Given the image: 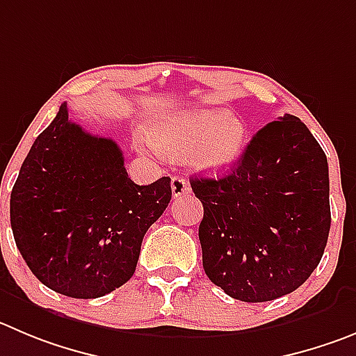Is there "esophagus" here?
Returning a JSON list of instances; mask_svg holds the SVG:
<instances>
[{
	"label": "esophagus",
	"mask_w": 356,
	"mask_h": 356,
	"mask_svg": "<svg viewBox=\"0 0 356 356\" xmlns=\"http://www.w3.org/2000/svg\"><path fill=\"white\" fill-rule=\"evenodd\" d=\"M170 188H172V195H174V198H179V197H182V195H186L191 191L188 181L182 177H179V175H174V177H172Z\"/></svg>",
	"instance_id": "1"
}]
</instances>
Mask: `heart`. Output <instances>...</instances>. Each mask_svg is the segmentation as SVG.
Returning a JSON list of instances; mask_svg holds the SVG:
<instances>
[{
    "instance_id": "obj_1",
    "label": "heart",
    "mask_w": 356,
    "mask_h": 356,
    "mask_svg": "<svg viewBox=\"0 0 356 356\" xmlns=\"http://www.w3.org/2000/svg\"><path fill=\"white\" fill-rule=\"evenodd\" d=\"M244 122L228 112L214 108H191L156 119L149 137L140 133L142 151L161 154L188 151V161L200 170L221 172L232 167L245 145Z\"/></svg>"
}]
</instances>
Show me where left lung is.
<instances>
[{"label":"left lung","instance_id":"left-lung-1","mask_svg":"<svg viewBox=\"0 0 356 356\" xmlns=\"http://www.w3.org/2000/svg\"><path fill=\"white\" fill-rule=\"evenodd\" d=\"M189 182L204 205V270L232 298L274 300L318 267L330 232L328 163L298 118L264 126L225 177Z\"/></svg>","mask_w":356,"mask_h":356}]
</instances>
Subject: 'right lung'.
Here are the masks:
<instances>
[{
    "mask_svg": "<svg viewBox=\"0 0 356 356\" xmlns=\"http://www.w3.org/2000/svg\"><path fill=\"white\" fill-rule=\"evenodd\" d=\"M170 198V177L135 184L119 145L70 121L63 103L22 163L10 223L40 283L66 297L98 298L131 277L142 238Z\"/></svg>",
    "mask_w": 356,
    "mask_h": 356,
    "instance_id": "obj_1",
    "label": "right lung"
}]
</instances>
